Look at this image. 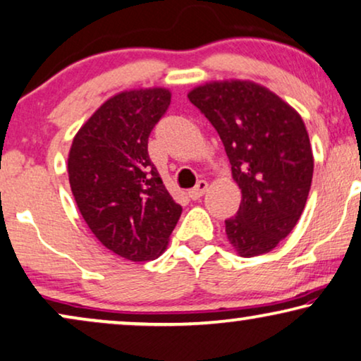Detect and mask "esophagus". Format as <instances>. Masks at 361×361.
Listing matches in <instances>:
<instances>
[{
  "label": "esophagus",
  "instance_id": "obj_1",
  "mask_svg": "<svg viewBox=\"0 0 361 361\" xmlns=\"http://www.w3.org/2000/svg\"><path fill=\"white\" fill-rule=\"evenodd\" d=\"M206 190H207V181L206 180H200V181L196 183V186L192 188V190H190V192H188V195H190L191 200H200V197L206 192Z\"/></svg>",
  "mask_w": 361,
  "mask_h": 361
}]
</instances>
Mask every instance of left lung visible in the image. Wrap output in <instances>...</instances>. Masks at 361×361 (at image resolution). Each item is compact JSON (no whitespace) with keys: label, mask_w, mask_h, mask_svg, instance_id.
<instances>
[{"label":"left lung","mask_w":361,"mask_h":361,"mask_svg":"<svg viewBox=\"0 0 361 361\" xmlns=\"http://www.w3.org/2000/svg\"><path fill=\"white\" fill-rule=\"evenodd\" d=\"M188 98L214 126L242 191L235 217L226 221L231 245L245 258L271 252L298 224L311 190L314 157L304 121L248 80L211 81Z\"/></svg>","instance_id":"obj_1"}]
</instances>
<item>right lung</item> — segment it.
Wrapping results in <instances>:
<instances>
[{
    "label": "right lung",
    "instance_id": "add662e5",
    "mask_svg": "<svg viewBox=\"0 0 361 361\" xmlns=\"http://www.w3.org/2000/svg\"><path fill=\"white\" fill-rule=\"evenodd\" d=\"M170 101L166 88L121 91L94 111L70 147L68 180L81 216L126 260L159 258L181 216L147 150Z\"/></svg>",
    "mask_w": 361,
    "mask_h": 361
}]
</instances>
